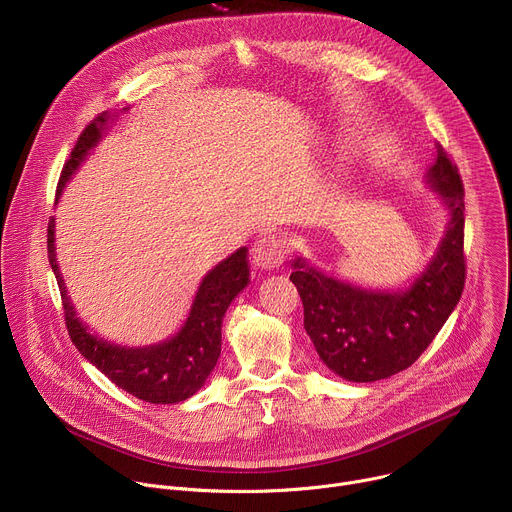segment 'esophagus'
<instances>
[{"instance_id": "obj_1", "label": "esophagus", "mask_w": 512, "mask_h": 512, "mask_svg": "<svg viewBox=\"0 0 512 512\" xmlns=\"http://www.w3.org/2000/svg\"><path fill=\"white\" fill-rule=\"evenodd\" d=\"M285 241L277 235H263L261 239L255 241L251 255H253V263L259 269H267L273 271L277 269L283 261H285Z\"/></svg>"}]
</instances>
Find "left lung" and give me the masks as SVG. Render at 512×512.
Listing matches in <instances>:
<instances>
[{
	"label": "left lung",
	"instance_id": "1",
	"mask_svg": "<svg viewBox=\"0 0 512 512\" xmlns=\"http://www.w3.org/2000/svg\"><path fill=\"white\" fill-rule=\"evenodd\" d=\"M427 182L450 210V225L423 273L401 291H371L334 279L302 257L289 279L304 304V328L330 371L373 383L405 371L442 330L462 298L464 186L458 166L437 143Z\"/></svg>",
	"mask_w": 512,
	"mask_h": 512
}]
</instances>
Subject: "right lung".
Listing matches in <instances>:
<instances>
[{
    "instance_id": "obj_1",
    "label": "right lung",
    "mask_w": 512,
    "mask_h": 512,
    "mask_svg": "<svg viewBox=\"0 0 512 512\" xmlns=\"http://www.w3.org/2000/svg\"><path fill=\"white\" fill-rule=\"evenodd\" d=\"M111 113H101L93 119L70 152L68 162L62 168L56 200L64 190V184L77 172L83 160L103 137L105 125L111 121ZM54 218L48 223V261L56 275L62 296L66 330L77 350L93 362L95 367L111 379L119 389L145 403H180L192 397L208 379L216 360L221 356V328L225 312L249 283L247 247L237 249L231 257L210 269L194 296L190 314L182 328L168 340L152 346H119L107 342L87 330L77 318L75 308L66 294L64 279L56 263L54 249Z\"/></svg>"
}]
</instances>
